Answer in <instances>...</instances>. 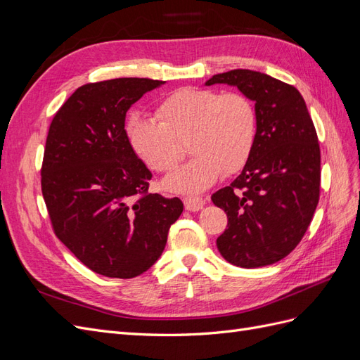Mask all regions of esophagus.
Returning <instances> with one entry per match:
<instances>
[{
    "instance_id": "esophagus-1",
    "label": "esophagus",
    "mask_w": 360,
    "mask_h": 360,
    "mask_svg": "<svg viewBox=\"0 0 360 360\" xmlns=\"http://www.w3.org/2000/svg\"><path fill=\"white\" fill-rule=\"evenodd\" d=\"M183 202H184V209L188 212H198L204 207L205 200L201 197H186L183 198Z\"/></svg>"
}]
</instances>
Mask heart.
<instances>
[{
  "mask_svg": "<svg viewBox=\"0 0 360 360\" xmlns=\"http://www.w3.org/2000/svg\"><path fill=\"white\" fill-rule=\"evenodd\" d=\"M158 122L132 117L127 138L136 156L156 172H169L184 155H193L163 181L172 192L197 193L221 177L240 171L252 153L258 115L243 93L180 89L156 111Z\"/></svg>",
  "mask_w": 360,
  "mask_h": 360,
  "instance_id": "obj_1",
  "label": "heart"
}]
</instances>
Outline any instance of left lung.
Returning <instances> with one entry per match:
<instances>
[{"label":"left lung","mask_w":360,"mask_h":360,"mask_svg":"<svg viewBox=\"0 0 360 360\" xmlns=\"http://www.w3.org/2000/svg\"><path fill=\"white\" fill-rule=\"evenodd\" d=\"M234 85L255 102L258 130L252 153L230 186L212 195L228 216L217 237L221 255L255 269L287 257L307 233L320 198V144L302 94L271 76L236 69L205 85Z\"/></svg>","instance_id":"1"}]
</instances>
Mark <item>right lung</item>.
Instances as JSON below:
<instances>
[{
	"label": "right lung",
	"instance_id": "obj_1",
	"mask_svg": "<svg viewBox=\"0 0 360 360\" xmlns=\"http://www.w3.org/2000/svg\"><path fill=\"white\" fill-rule=\"evenodd\" d=\"M163 81L117 78L79 86L53 115L41 193L53 233L108 278L144 274L162 255L183 202L148 193L151 172L130 147L129 108Z\"/></svg>",
	"mask_w": 360,
	"mask_h": 360
}]
</instances>
